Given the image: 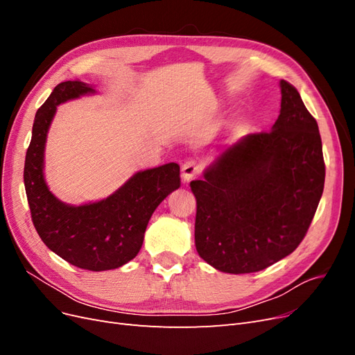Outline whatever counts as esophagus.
<instances>
[{
    "mask_svg": "<svg viewBox=\"0 0 355 355\" xmlns=\"http://www.w3.org/2000/svg\"><path fill=\"white\" fill-rule=\"evenodd\" d=\"M201 171V163L197 159H188L187 163L182 166V179L184 182H189L194 179Z\"/></svg>",
    "mask_w": 355,
    "mask_h": 355,
    "instance_id": "esophagus-1",
    "label": "esophagus"
}]
</instances>
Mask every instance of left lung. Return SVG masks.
I'll return each mask as SVG.
<instances>
[{"label": "left lung", "instance_id": "8db88e82", "mask_svg": "<svg viewBox=\"0 0 355 355\" xmlns=\"http://www.w3.org/2000/svg\"><path fill=\"white\" fill-rule=\"evenodd\" d=\"M280 85L272 130L245 136L202 180L189 184L197 200V252L223 272L262 271L295 252L323 194L318 124L293 85Z\"/></svg>", "mask_w": 355, "mask_h": 355}]
</instances>
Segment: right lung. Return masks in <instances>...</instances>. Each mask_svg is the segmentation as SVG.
<instances>
[{
    "mask_svg": "<svg viewBox=\"0 0 355 355\" xmlns=\"http://www.w3.org/2000/svg\"><path fill=\"white\" fill-rule=\"evenodd\" d=\"M80 80L58 84L37 111L25 158V189L32 223L51 252L73 266L106 271L132 261L144 243L154 210L180 185L179 166L168 163L136 173L115 194L99 202L68 206L49 191L42 176L49 125L62 102L92 93Z\"/></svg>",
    "mask_w": 355,
    "mask_h": 355,
    "instance_id": "add662e5",
    "label": "right lung"
}]
</instances>
